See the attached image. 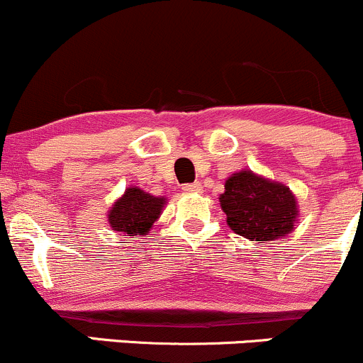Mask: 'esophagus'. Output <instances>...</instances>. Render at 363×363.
<instances>
[{
    "instance_id": "1",
    "label": "esophagus",
    "mask_w": 363,
    "mask_h": 363,
    "mask_svg": "<svg viewBox=\"0 0 363 363\" xmlns=\"http://www.w3.org/2000/svg\"><path fill=\"white\" fill-rule=\"evenodd\" d=\"M186 193H200L202 191V184H200V182H193V184H186L184 188Z\"/></svg>"
}]
</instances>
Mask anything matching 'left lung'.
<instances>
[{
    "instance_id": "obj_1",
    "label": "left lung",
    "mask_w": 363,
    "mask_h": 363,
    "mask_svg": "<svg viewBox=\"0 0 363 363\" xmlns=\"http://www.w3.org/2000/svg\"><path fill=\"white\" fill-rule=\"evenodd\" d=\"M219 205L226 225L244 239L269 242L294 232L298 219L295 193L283 182L240 170L225 182Z\"/></svg>"
}]
</instances>
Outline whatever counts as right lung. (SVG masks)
I'll use <instances>...</instances> for the list:
<instances>
[{"instance_id":"add662e5","label":"right lung","mask_w":363,"mask_h":363,"mask_svg":"<svg viewBox=\"0 0 363 363\" xmlns=\"http://www.w3.org/2000/svg\"><path fill=\"white\" fill-rule=\"evenodd\" d=\"M164 205L167 196H155L137 186H130L108 208V225L113 232L131 239L145 237L160 219Z\"/></svg>"}]
</instances>
